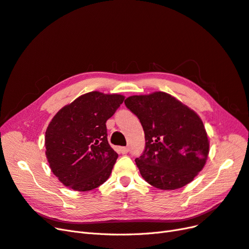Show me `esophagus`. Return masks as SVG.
Wrapping results in <instances>:
<instances>
[{
	"mask_svg": "<svg viewBox=\"0 0 249 249\" xmlns=\"http://www.w3.org/2000/svg\"><path fill=\"white\" fill-rule=\"evenodd\" d=\"M119 150L122 154H127L129 153V147H119Z\"/></svg>",
	"mask_w": 249,
	"mask_h": 249,
	"instance_id": "obj_1",
	"label": "esophagus"
}]
</instances>
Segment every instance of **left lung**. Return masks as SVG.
I'll list each match as a JSON object with an SVG mask.
<instances>
[{"label":"left lung","mask_w":249,"mask_h":249,"mask_svg":"<svg viewBox=\"0 0 249 249\" xmlns=\"http://www.w3.org/2000/svg\"><path fill=\"white\" fill-rule=\"evenodd\" d=\"M125 106L145 135V149L135 159L141 177L161 190L189 184L205 167L210 141L197 113L169 93L132 95Z\"/></svg>","instance_id":"left-lung-1"}]
</instances>
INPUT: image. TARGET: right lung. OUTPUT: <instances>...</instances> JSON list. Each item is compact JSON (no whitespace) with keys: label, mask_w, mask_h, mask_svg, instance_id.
Listing matches in <instances>:
<instances>
[{"label":"right lung","mask_w":249,"mask_h":249,"mask_svg":"<svg viewBox=\"0 0 249 249\" xmlns=\"http://www.w3.org/2000/svg\"><path fill=\"white\" fill-rule=\"evenodd\" d=\"M124 100L122 94L91 91L52 118L44 136L46 157L64 186L85 192L109 178L118 155L108 143L106 122Z\"/></svg>","instance_id":"1"}]
</instances>
